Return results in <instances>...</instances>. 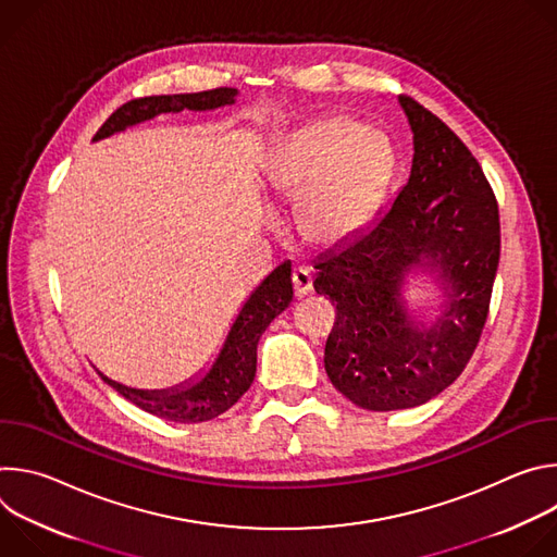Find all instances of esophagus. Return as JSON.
<instances>
[{"mask_svg":"<svg viewBox=\"0 0 557 557\" xmlns=\"http://www.w3.org/2000/svg\"><path fill=\"white\" fill-rule=\"evenodd\" d=\"M312 288V275L306 271V269H295L293 271V290H295V297L301 299L304 295H308Z\"/></svg>","mask_w":557,"mask_h":557,"instance_id":"1","label":"esophagus"}]
</instances>
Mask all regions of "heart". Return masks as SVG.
I'll return each instance as SVG.
<instances>
[{
  "label": "heart",
  "instance_id": "obj_1",
  "mask_svg": "<svg viewBox=\"0 0 557 557\" xmlns=\"http://www.w3.org/2000/svg\"><path fill=\"white\" fill-rule=\"evenodd\" d=\"M392 176L385 140L359 121L335 119L301 129L273 172L282 200L299 202V228L314 245H335L376 211Z\"/></svg>",
  "mask_w": 557,
  "mask_h": 557
}]
</instances>
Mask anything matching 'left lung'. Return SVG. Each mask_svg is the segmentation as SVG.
<instances>
[{"label":"left lung","instance_id":"1","mask_svg":"<svg viewBox=\"0 0 557 557\" xmlns=\"http://www.w3.org/2000/svg\"><path fill=\"white\" fill-rule=\"evenodd\" d=\"M414 132L412 172L394 202L339 251L314 262L317 295L337 308L324 363L355 406L389 412L421 406L451 385L481 342L500 260L496 194L467 145L401 95ZM414 265H438L448 310L419 332L400 304Z\"/></svg>","mask_w":557,"mask_h":557}]
</instances>
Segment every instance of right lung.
<instances>
[{"label": "right lung", "instance_id": "add662e5", "mask_svg": "<svg viewBox=\"0 0 557 557\" xmlns=\"http://www.w3.org/2000/svg\"><path fill=\"white\" fill-rule=\"evenodd\" d=\"M237 92L233 88H215L191 95H161V97H140L123 103L110 119L99 127L95 140L125 129L127 125L153 119L163 112L181 110H213L220 106H231ZM293 282L290 264L277 267L247 299L237 320L233 322L226 342L209 370V374L187 387L172 392H140L123 387L121 383L110 381L101 374L127 401L140 410L156 414L176 423H202L226 412L237 399L251 387L258 363V342L267 326L290 304Z\"/></svg>", "mask_w": 557, "mask_h": 557}]
</instances>
